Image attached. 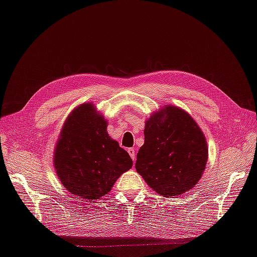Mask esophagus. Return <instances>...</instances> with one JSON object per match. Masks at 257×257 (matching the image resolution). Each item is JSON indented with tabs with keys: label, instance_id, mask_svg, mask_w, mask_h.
Returning a JSON list of instances; mask_svg holds the SVG:
<instances>
[{
	"label": "esophagus",
	"instance_id": "obj_1",
	"mask_svg": "<svg viewBox=\"0 0 257 257\" xmlns=\"http://www.w3.org/2000/svg\"><path fill=\"white\" fill-rule=\"evenodd\" d=\"M127 152H128V154L131 156V158H132L133 161H135V159H137V157H135V150L133 148H131V149L127 150Z\"/></svg>",
	"mask_w": 257,
	"mask_h": 257
}]
</instances>
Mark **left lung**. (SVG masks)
<instances>
[{"instance_id":"obj_1","label":"left lung","mask_w":257,"mask_h":257,"mask_svg":"<svg viewBox=\"0 0 257 257\" xmlns=\"http://www.w3.org/2000/svg\"><path fill=\"white\" fill-rule=\"evenodd\" d=\"M208 161L207 140L185 109L166 105L145 120L135 169L163 197L180 196L199 182Z\"/></svg>"}]
</instances>
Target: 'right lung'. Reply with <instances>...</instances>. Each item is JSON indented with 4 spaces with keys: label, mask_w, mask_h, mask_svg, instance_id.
<instances>
[{
    "label": "right lung",
    "mask_w": 257,
    "mask_h": 257,
    "mask_svg": "<svg viewBox=\"0 0 257 257\" xmlns=\"http://www.w3.org/2000/svg\"><path fill=\"white\" fill-rule=\"evenodd\" d=\"M107 123L93 103H84L71 110L58 137L53 167L61 185L79 199H99L133 166L108 135Z\"/></svg>",
    "instance_id": "1"
}]
</instances>
